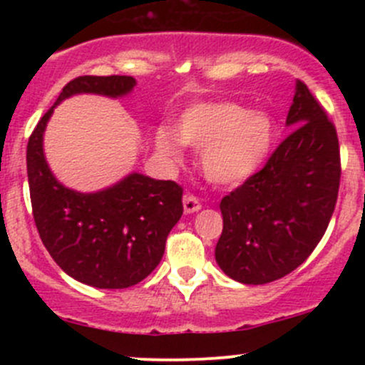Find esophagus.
Returning <instances> with one entry per match:
<instances>
[{
	"label": "esophagus",
	"instance_id": "1",
	"mask_svg": "<svg viewBox=\"0 0 365 365\" xmlns=\"http://www.w3.org/2000/svg\"><path fill=\"white\" fill-rule=\"evenodd\" d=\"M200 210H201V203L197 197H194V196L183 197V212L194 213V212H200Z\"/></svg>",
	"mask_w": 365,
	"mask_h": 365
}]
</instances>
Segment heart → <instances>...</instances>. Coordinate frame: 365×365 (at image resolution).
I'll return each mask as SVG.
<instances>
[{"instance_id":"obj_1","label":"heart","mask_w":365,"mask_h":365,"mask_svg":"<svg viewBox=\"0 0 365 365\" xmlns=\"http://www.w3.org/2000/svg\"><path fill=\"white\" fill-rule=\"evenodd\" d=\"M175 130L157 128V152L180 160L182 143L200 150L201 171L217 185H238L252 178L277 141V123L270 114L231 101L189 106L180 113Z\"/></svg>"}]
</instances>
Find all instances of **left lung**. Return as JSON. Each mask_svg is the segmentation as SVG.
<instances>
[{"label":"left lung","mask_w":365,"mask_h":365,"mask_svg":"<svg viewBox=\"0 0 365 365\" xmlns=\"http://www.w3.org/2000/svg\"><path fill=\"white\" fill-rule=\"evenodd\" d=\"M288 138L264 168L220 201L215 261L242 284H267L300 267L329 227L341 178L339 141L302 81L286 118Z\"/></svg>","instance_id":"8db88e82"}]
</instances>
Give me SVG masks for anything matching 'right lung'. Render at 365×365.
I'll list each match as a JSON object with an SVG mask.
<instances>
[{"mask_svg": "<svg viewBox=\"0 0 365 365\" xmlns=\"http://www.w3.org/2000/svg\"><path fill=\"white\" fill-rule=\"evenodd\" d=\"M130 76H83L70 81L29 135V197L42 244L76 281L101 289H123L148 277L160 263L165 238L183 213L182 187L130 173L97 192L58 182L43 155V132L54 108L73 95L121 98L135 86Z\"/></svg>", "mask_w": 365, "mask_h": 365, "instance_id": "1", "label": "right lung"}]
</instances>
